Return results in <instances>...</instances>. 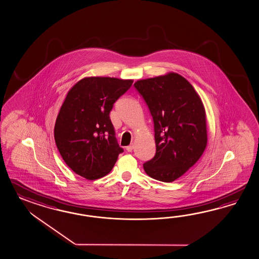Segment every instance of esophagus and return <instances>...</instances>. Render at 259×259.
<instances>
[{
	"label": "esophagus",
	"mask_w": 259,
	"mask_h": 259,
	"mask_svg": "<svg viewBox=\"0 0 259 259\" xmlns=\"http://www.w3.org/2000/svg\"><path fill=\"white\" fill-rule=\"evenodd\" d=\"M133 149H134V145H129L126 147V151L128 152H131L133 151Z\"/></svg>",
	"instance_id": "esophagus-1"
}]
</instances>
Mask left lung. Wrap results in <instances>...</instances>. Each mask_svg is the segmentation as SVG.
I'll list each match as a JSON object with an SVG mask.
<instances>
[{"instance_id": "left-lung-1", "label": "left lung", "mask_w": 259, "mask_h": 259, "mask_svg": "<svg viewBox=\"0 0 259 259\" xmlns=\"http://www.w3.org/2000/svg\"><path fill=\"white\" fill-rule=\"evenodd\" d=\"M134 86L154 123L156 152L144 163V170L160 182H174L196 164L206 149L203 103L189 81L177 73L138 80Z\"/></svg>"}]
</instances>
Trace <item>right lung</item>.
<instances>
[{"label":"right lung","mask_w":259,"mask_h":259,"mask_svg":"<svg viewBox=\"0 0 259 259\" xmlns=\"http://www.w3.org/2000/svg\"><path fill=\"white\" fill-rule=\"evenodd\" d=\"M132 79L91 76L76 83L65 97L54 139L65 164L87 180L106 176L123 152L109 113L132 86Z\"/></svg>","instance_id":"1"}]
</instances>
